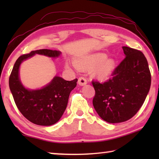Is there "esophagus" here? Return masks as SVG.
Listing matches in <instances>:
<instances>
[{"mask_svg": "<svg viewBox=\"0 0 159 159\" xmlns=\"http://www.w3.org/2000/svg\"><path fill=\"white\" fill-rule=\"evenodd\" d=\"M87 83H88V81H87V79L85 77H79V79H78V84H79L80 85L83 86V85H84V84H86Z\"/></svg>", "mask_w": 159, "mask_h": 159, "instance_id": "obj_1", "label": "esophagus"}]
</instances>
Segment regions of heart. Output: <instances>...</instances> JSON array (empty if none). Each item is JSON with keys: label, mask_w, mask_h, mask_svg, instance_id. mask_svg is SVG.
Listing matches in <instances>:
<instances>
[{"label": "heart", "mask_w": 159, "mask_h": 159, "mask_svg": "<svg viewBox=\"0 0 159 159\" xmlns=\"http://www.w3.org/2000/svg\"><path fill=\"white\" fill-rule=\"evenodd\" d=\"M106 58L105 53H98L88 56L84 59L76 62L78 68L82 69H91L97 66L95 70V75L101 80L107 79L114 71L115 66L114 61L111 58ZM67 66H69L67 65Z\"/></svg>", "instance_id": "obj_1"}]
</instances>
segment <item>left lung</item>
I'll return each mask as SVG.
<instances>
[{"instance_id": "left-lung-1", "label": "left lung", "mask_w": 159, "mask_h": 159, "mask_svg": "<svg viewBox=\"0 0 159 159\" xmlns=\"http://www.w3.org/2000/svg\"><path fill=\"white\" fill-rule=\"evenodd\" d=\"M126 57L104 82L93 80V104L98 114L108 123L129 120L144 103L149 92L151 75L146 58L140 51L127 46Z\"/></svg>"}]
</instances>
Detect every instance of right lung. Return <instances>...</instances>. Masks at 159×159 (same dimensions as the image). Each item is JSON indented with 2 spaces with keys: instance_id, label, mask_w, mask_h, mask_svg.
Instances as JSON below:
<instances>
[{
  "instance_id": "1",
  "label": "right lung",
  "mask_w": 159,
  "mask_h": 159,
  "mask_svg": "<svg viewBox=\"0 0 159 159\" xmlns=\"http://www.w3.org/2000/svg\"><path fill=\"white\" fill-rule=\"evenodd\" d=\"M36 53L58 57L61 52L41 49L19 56L9 77V88L17 108L26 119L35 125L50 126L57 122L62 116L69 94L77 86V79L66 81L61 77H55L51 83L40 90L25 88L19 78V66L24 60Z\"/></svg>"
}]
</instances>
